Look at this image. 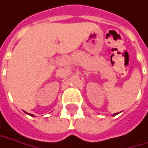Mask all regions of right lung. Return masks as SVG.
Instances as JSON below:
<instances>
[{"instance_id":"1","label":"right lung","mask_w":148,"mask_h":148,"mask_svg":"<svg viewBox=\"0 0 148 148\" xmlns=\"http://www.w3.org/2000/svg\"><path fill=\"white\" fill-rule=\"evenodd\" d=\"M30 115H31V116H33V115H32V114H30Z\"/></svg>"}]
</instances>
